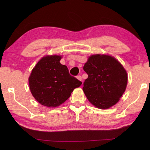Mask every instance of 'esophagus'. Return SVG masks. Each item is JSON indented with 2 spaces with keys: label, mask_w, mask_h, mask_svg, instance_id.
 I'll list each match as a JSON object with an SVG mask.
<instances>
[{
  "label": "esophagus",
  "mask_w": 150,
  "mask_h": 150,
  "mask_svg": "<svg viewBox=\"0 0 150 150\" xmlns=\"http://www.w3.org/2000/svg\"><path fill=\"white\" fill-rule=\"evenodd\" d=\"M77 79H78V80H79V81H81L82 82V77H81V75H78L77 77Z\"/></svg>",
  "instance_id": "obj_1"
}]
</instances>
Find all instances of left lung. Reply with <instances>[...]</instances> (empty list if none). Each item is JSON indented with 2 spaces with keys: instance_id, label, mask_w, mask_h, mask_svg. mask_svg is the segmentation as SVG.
<instances>
[{
  "instance_id": "obj_1",
  "label": "left lung",
  "mask_w": 150,
  "mask_h": 150,
  "mask_svg": "<svg viewBox=\"0 0 150 150\" xmlns=\"http://www.w3.org/2000/svg\"><path fill=\"white\" fill-rule=\"evenodd\" d=\"M88 77L82 90L96 108L108 109L119 102L125 91L128 75L122 64L110 55L90 56L83 68Z\"/></svg>"
}]
</instances>
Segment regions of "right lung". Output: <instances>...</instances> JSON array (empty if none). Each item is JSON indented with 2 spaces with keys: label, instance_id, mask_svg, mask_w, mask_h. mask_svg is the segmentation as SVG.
<instances>
[{
  "label": "right lung",
  "instance_id": "obj_1",
  "mask_svg": "<svg viewBox=\"0 0 150 150\" xmlns=\"http://www.w3.org/2000/svg\"><path fill=\"white\" fill-rule=\"evenodd\" d=\"M62 57L47 55L34 67L29 77V86L33 97L49 108L60 106L68 100L82 82L70 75L68 69L60 64Z\"/></svg>",
  "mask_w": 150,
  "mask_h": 150
}]
</instances>
